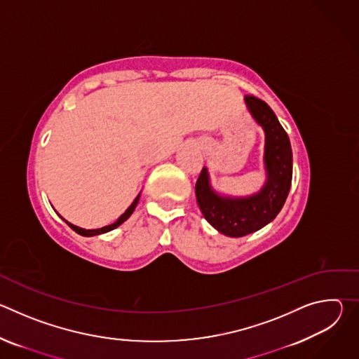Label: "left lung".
Wrapping results in <instances>:
<instances>
[{"instance_id": "left-lung-1", "label": "left lung", "mask_w": 359, "mask_h": 359, "mask_svg": "<svg viewBox=\"0 0 359 359\" xmlns=\"http://www.w3.org/2000/svg\"><path fill=\"white\" fill-rule=\"evenodd\" d=\"M244 100L248 112L266 133V184L248 197H226L212 189L206 168L201 169L196 182L197 204L204 219L230 237L247 236L273 222L284 206L292 179L290 139L276 114L264 100L252 95H245Z\"/></svg>"}]
</instances>
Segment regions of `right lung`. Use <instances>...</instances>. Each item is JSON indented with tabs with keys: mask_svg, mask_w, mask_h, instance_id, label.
Masks as SVG:
<instances>
[{
	"mask_svg": "<svg viewBox=\"0 0 359 359\" xmlns=\"http://www.w3.org/2000/svg\"><path fill=\"white\" fill-rule=\"evenodd\" d=\"M139 197H140V193L136 196V198L133 200V203L130 204V206L128 208V210L115 222V223H112V224H109V226H105V227H100V229H95V230H85V229H81V227H78V226H74V224H71V223H68L67 220V224L74 230V231H76L78 234H81V236H85V237H90V236H97V234H104V233H108V231H111V230H114V229H116V227H119L123 222H126L129 217H130V215L133 213V210L136 209V206H137V201H139Z\"/></svg>",
	"mask_w": 359,
	"mask_h": 359,
	"instance_id": "1",
	"label": "right lung"
}]
</instances>
